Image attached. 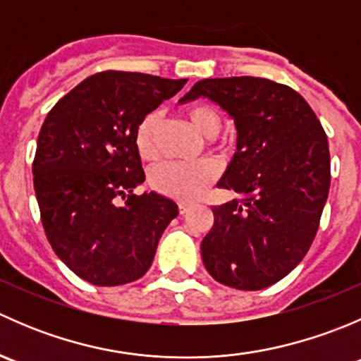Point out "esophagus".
Wrapping results in <instances>:
<instances>
[{"label": "esophagus", "mask_w": 361, "mask_h": 361, "mask_svg": "<svg viewBox=\"0 0 361 361\" xmlns=\"http://www.w3.org/2000/svg\"><path fill=\"white\" fill-rule=\"evenodd\" d=\"M190 207H192L190 202H180V204H178V209H180V214L188 213V211H190Z\"/></svg>", "instance_id": "34e87169"}]
</instances>
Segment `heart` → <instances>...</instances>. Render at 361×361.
Masks as SVG:
<instances>
[{
  "label": "heart",
  "instance_id": "obj_1",
  "mask_svg": "<svg viewBox=\"0 0 361 361\" xmlns=\"http://www.w3.org/2000/svg\"><path fill=\"white\" fill-rule=\"evenodd\" d=\"M185 116L195 130L207 140L216 136L221 129L220 111L209 104H195L185 110ZM160 118L159 113H148L137 126L134 134V147L141 159L150 162L159 155L157 133ZM216 178V167L211 162L199 164H162L154 169L150 183L155 190L178 201H194L213 183Z\"/></svg>",
  "mask_w": 361,
  "mask_h": 361
}]
</instances>
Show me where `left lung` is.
<instances>
[{
    "instance_id": "8db88e82",
    "label": "left lung",
    "mask_w": 361,
    "mask_h": 361,
    "mask_svg": "<svg viewBox=\"0 0 361 361\" xmlns=\"http://www.w3.org/2000/svg\"><path fill=\"white\" fill-rule=\"evenodd\" d=\"M206 97L234 120L235 154L218 188L239 197L213 207L201 243L213 279L262 290L292 272L314 241L330 188L329 140L304 97L267 78L195 83L180 103Z\"/></svg>"
}]
</instances>
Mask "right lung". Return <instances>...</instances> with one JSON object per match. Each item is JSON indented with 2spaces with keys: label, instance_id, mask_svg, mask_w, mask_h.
<instances>
[{
  "label": "right lung",
  "instance_id": "right-lung-1",
  "mask_svg": "<svg viewBox=\"0 0 361 361\" xmlns=\"http://www.w3.org/2000/svg\"><path fill=\"white\" fill-rule=\"evenodd\" d=\"M185 83L145 73H97L43 122L32 162L42 224L57 257L87 283L116 286L140 279L178 216L176 202L157 192L134 194L145 181L134 134Z\"/></svg>",
  "mask_w": 361,
  "mask_h": 361
}]
</instances>
